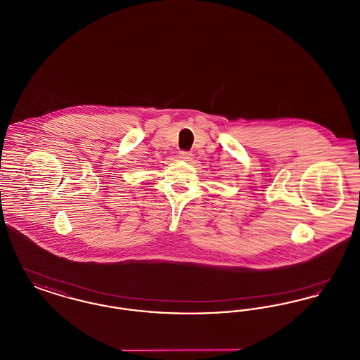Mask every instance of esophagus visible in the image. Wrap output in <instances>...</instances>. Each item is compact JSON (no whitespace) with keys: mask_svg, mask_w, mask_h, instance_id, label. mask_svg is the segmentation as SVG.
<instances>
[{"mask_svg":"<svg viewBox=\"0 0 360 360\" xmlns=\"http://www.w3.org/2000/svg\"><path fill=\"white\" fill-rule=\"evenodd\" d=\"M178 158H179V159H182V160L190 162V160L193 159V154H190V153H188V151H181L179 155H178Z\"/></svg>","mask_w":360,"mask_h":360,"instance_id":"obj_1","label":"esophagus"}]
</instances>
